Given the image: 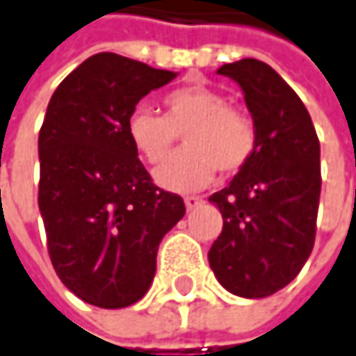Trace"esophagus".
Returning <instances> with one entry per match:
<instances>
[{
  "label": "esophagus",
  "instance_id": "34e87169",
  "mask_svg": "<svg viewBox=\"0 0 356 356\" xmlns=\"http://www.w3.org/2000/svg\"><path fill=\"white\" fill-rule=\"evenodd\" d=\"M202 204H204V200H202L200 195H187V197H185V208H187V211L200 208Z\"/></svg>",
  "mask_w": 356,
  "mask_h": 356
}]
</instances>
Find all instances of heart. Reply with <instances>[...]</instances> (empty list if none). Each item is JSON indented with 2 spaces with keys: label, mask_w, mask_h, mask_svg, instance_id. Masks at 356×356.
I'll use <instances>...</instances> for the list:
<instances>
[{
  "label": "heart",
  "mask_w": 356,
  "mask_h": 356,
  "mask_svg": "<svg viewBox=\"0 0 356 356\" xmlns=\"http://www.w3.org/2000/svg\"><path fill=\"white\" fill-rule=\"evenodd\" d=\"M126 132L136 152L150 165L161 163L179 134L185 148L171 154L154 181L169 191H191L208 185L216 171L243 169L257 148V128L241 110L208 85H187L165 95V115L138 106L128 115Z\"/></svg>",
  "instance_id": "1"
}]
</instances>
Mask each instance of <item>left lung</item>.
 <instances>
[{
    "label": "left lung",
    "mask_w": 356,
    "mask_h": 356,
    "mask_svg": "<svg viewBox=\"0 0 356 356\" xmlns=\"http://www.w3.org/2000/svg\"><path fill=\"white\" fill-rule=\"evenodd\" d=\"M243 89L257 148L228 187L210 195L224 226L208 261L234 296H273L306 265L320 204V143L298 93L267 63L243 58L218 69Z\"/></svg>",
    "instance_id": "8db88e82"
}]
</instances>
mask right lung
<instances>
[{"instance_id": "right-lung-1", "label": "right lung", "mask_w": 356, "mask_h": 356, "mask_svg": "<svg viewBox=\"0 0 356 356\" xmlns=\"http://www.w3.org/2000/svg\"><path fill=\"white\" fill-rule=\"evenodd\" d=\"M173 71L99 52L56 87L38 136V208L52 267L91 306L118 309L145 298L163 236L185 216L138 161L126 122Z\"/></svg>"}]
</instances>
